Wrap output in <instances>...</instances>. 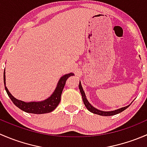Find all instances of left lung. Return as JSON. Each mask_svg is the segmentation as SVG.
<instances>
[{"instance_id":"obj_1","label":"left lung","mask_w":147,"mask_h":147,"mask_svg":"<svg viewBox=\"0 0 147 147\" xmlns=\"http://www.w3.org/2000/svg\"><path fill=\"white\" fill-rule=\"evenodd\" d=\"M79 89H80V91L81 94H82L83 102H84L86 108H87V109H88L90 112H92V113H94V114H96V115H101V116H112V115H117V114H119V113H120V112H123V111L125 110L127 107H129L130 105H128V106H126V107H121V108H120V109H116V110L109 111V112H105V111L99 110V109H97V108L94 107L92 105H90V102H88L87 97H86L85 94H84V90H83L82 84H81L80 82V83H79Z\"/></svg>"}]
</instances>
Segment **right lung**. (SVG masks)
Wrapping results in <instances>:
<instances>
[{"instance_id": "obj_1", "label": "right lung", "mask_w": 147, "mask_h": 147, "mask_svg": "<svg viewBox=\"0 0 147 147\" xmlns=\"http://www.w3.org/2000/svg\"><path fill=\"white\" fill-rule=\"evenodd\" d=\"M5 72L4 70L3 75V80H4V85H5V89L6 90V92L8 94V97H10V100L13 102L16 107L20 109L21 110L24 112H28V113L32 114H45L51 112L52 111L54 110L57 105L60 103V100H61V94L63 92V88L65 87V82H66L67 79L69 78L70 76L74 75L73 73H69L67 75H63L59 80L58 83L57 84L55 90L53 92V94H51L50 97L46 99L45 100H42L40 102H25L21 100H17L15 98L13 95L8 91V88L5 86Z\"/></svg>"}]
</instances>
